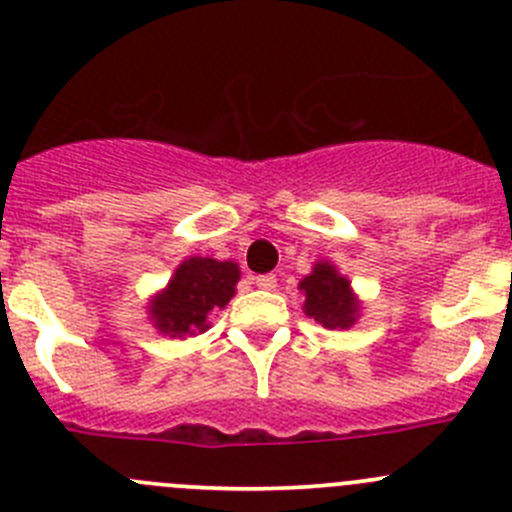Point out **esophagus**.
Listing matches in <instances>:
<instances>
[{
  "mask_svg": "<svg viewBox=\"0 0 512 512\" xmlns=\"http://www.w3.org/2000/svg\"><path fill=\"white\" fill-rule=\"evenodd\" d=\"M254 283L258 288L271 291V288H276V276H273V273H263V276H254Z\"/></svg>",
  "mask_w": 512,
  "mask_h": 512,
  "instance_id": "34e87169",
  "label": "esophagus"
}]
</instances>
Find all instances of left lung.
Masks as SVG:
<instances>
[{
	"instance_id": "left-lung-1",
	"label": "left lung",
	"mask_w": 512,
	"mask_h": 512,
	"mask_svg": "<svg viewBox=\"0 0 512 512\" xmlns=\"http://www.w3.org/2000/svg\"><path fill=\"white\" fill-rule=\"evenodd\" d=\"M298 288L306 296L303 308L313 321L326 328H351L356 323L358 298L353 296L348 278L341 276L333 263H316Z\"/></svg>"
}]
</instances>
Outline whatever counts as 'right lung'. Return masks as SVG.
<instances>
[{
    "label": "right lung",
    "instance_id": "add662e5",
    "mask_svg": "<svg viewBox=\"0 0 512 512\" xmlns=\"http://www.w3.org/2000/svg\"><path fill=\"white\" fill-rule=\"evenodd\" d=\"M239 276L241 271L234 261L201 256L186 258L176 268L169 286L151 298V321L171 338L204 333L211 316L234 298Z\"/></svg>",
    "mask_w": 512,
    "mask_h": 512
}]
</instances>
